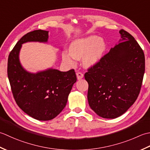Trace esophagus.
I'll use <instances>...</instances> for the list:
<instances>
[{
    "label": "esophagus",
    "instance_id": "esophagus-1",
    "mask_svg": "<svg viewBox=\"0 0 150 150\" xmlns=\"http://www.w3.org/2000/svg\"><path fill=\"white\" fill-rule=\"evenodd\" d=\"M76 76H77L78 79H81L83 78V74H82V73L80 72H76Z\"/></svg>",
    "mask_w": 150,
    "mask_h": 150
}]
</instances>
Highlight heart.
Returning <instances> with one entry per match:
<instances>
[{"mask_svg": "<svg viewBox=\"0 0 150 150\" xmlns=\"http://www.w3.org/2000/svg\"><path fill=\"white\" fill-rule=\"evenodd\" d=\"M70 52L64 51L62 58L64 62L69 65H74L75 58L80 59L83 58L85 67H93L102 59L106 50L105 41L96 35L78 39L73 41L70 45Z\"/></svg>", "mask_w": 150, "mask_h": 150, "instance_id": "b5f03b06", "label": "heart"}]
</instances>
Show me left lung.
<instances>
[{
  "label": "left lung",
  "mask_w": 150,
  "mask_h": 150,
  "mask_svg": "<svg viewBox=\"0 0 150 150\" xmlns=\"http://www.w3.org/2000/svg\"><path fill=\"white\" fill-rule=\"evenodd\" d=\"M119 43L88 69L87 98L90 108L100 117L115 118L135 102L145 71L141 47L130 33L120 30Z\"/></svg>",
  "instance_id": "1"
}]
</instances>
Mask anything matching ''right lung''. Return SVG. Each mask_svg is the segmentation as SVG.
I'll list each match as a JSON object with an SVG mask.
<instances>
[{
    "mask_svg": "<svg viewBox=\"0 0 150 150\" xmlns=\"http://www.w3.org/2000/svg\"><path fill=\"white\" fill-rule=\"evenodd\" d=\"M48 32L37 30L27 33L13 47L8 60V77L18 106L38 120L54 118L66 106L72 85L77 80L74 69L67 72L49 69L30 73L23 69L19 52L26 42L48 41Z\"/></svg>",
    "mask_w": 150,
    "mask_h": 150,
    "instance_id": "1",
    "label": "right lung"
}]
</instances>
